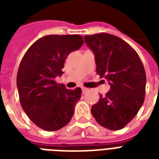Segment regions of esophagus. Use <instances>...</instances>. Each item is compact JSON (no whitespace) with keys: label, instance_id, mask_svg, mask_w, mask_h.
<instances>
[{"label":"esophagus","instance_id":"esophagus-1","mask_svg":"<svg viewBox=\"0 0 159 159\" xmlns=\"http://www.w3.org/2000/svg\"><path fill=\"white\" fill-rule=\"evenodd\" d=\"M82 93L84 94V93H86L87 92H88V88H87V87H82Z\"/></svg>","mask_w":159,"mask_h":159}]
</instances>
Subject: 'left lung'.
Instances as JSON below:
<instances>
[{
  "mask_svg": "<svg viewBox=\"0 0 159 159\" xmlns=\"http://www.w3.org/2000/svg\"><path fill=\"white\" fill-rule=\"evenodd\" d=\"M95 54L97 73L108 80L111 90L92 106L97 123L111 130L123 129L133 120L145 97L146 74L136 51L125 41L110 34L85 35Z\"/></svg>",
  "mask_w": 159,
  "mask_h": 159,
  "instance_id": "8db88e82",
  "label": "left lung"
}]
</instances>
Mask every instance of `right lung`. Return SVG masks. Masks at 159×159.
<instances>
[{
	"instance_id": "right-lung-1",
	"label": "right lung",
	"mask_w": 159,
	"mask_h": 159,
	"mask_svg": "<svg viewBox=\"0 0 159 159\" xmlns=\"http://www.w3.org/2000/svg\"><path fill=\"white\" fill-rule=\"evenodd\" d=\"M83 43L78 34L46 35L29 48L20 63L16 84L20 105L29 118L44 130L64 127L74 114L82 89H67L55 77L63 73L67 55Z\"/></svg>"
}]
</instances>
